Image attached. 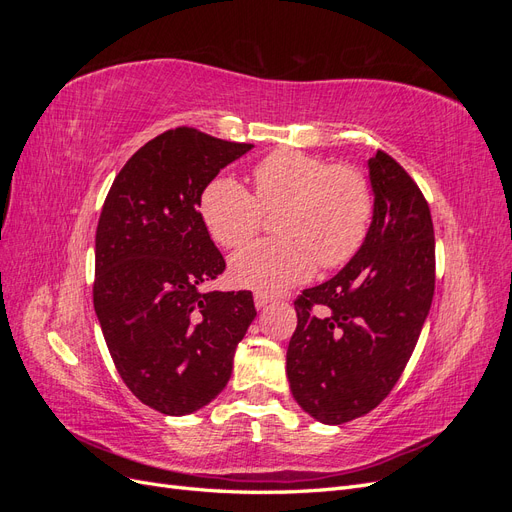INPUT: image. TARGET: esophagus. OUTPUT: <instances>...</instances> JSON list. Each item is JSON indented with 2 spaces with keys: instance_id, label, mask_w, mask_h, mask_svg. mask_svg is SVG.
I'll return each mask as SVG.
<instances>
[{
  "instance_id": "esophagus-1",
  "label": "esophagus",
  "mask_w": 512,
  "mask_h": 512,
  "mask_svg": "<svg viewBox=\"0 0 512 512\" xmlns=\"http://www.w3.org/2000/svg\"><path fill=\"white\" fill-rule=\"evenodd\" d=\"M271 301H273V299L269 297V294H265V292H256V294H254V305H256V309H265Z\"/></svg>"
}]
</instances>
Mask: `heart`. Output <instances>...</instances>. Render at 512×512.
Wrapping results in <instances>:
<instances>
[{
	"mask_svg": "<svg viewBox=\"0 0 512 512\" xmlns=\"http://www.w3.org/2000/svg\"><path fill=\"white\" fill-rule=\"evenodd\" d=\"M256 196L230 175L215 177L200 196V218L222 247H243L262 224V209L279 211L280 239L245 247L230 260L232 282L282 292L333 269L363 245L374 194L356 168L331 166L303 151L280 149L254 166Z\"/></svg>",
	"mask_w": 512,
	"mask_h": 512,
	"instance_id": "obj_1",
	"label": "heart"
}]
</instances>
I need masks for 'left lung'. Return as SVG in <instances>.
I'll return each instance as SVG.
<instances>
[{
	"label": "left lung",
	"mask_w": 512,
	"mask_h": 512,
	"mask_svg": "<svg viewBox=\"0 0 512 512\" xmlns=\"http://www.w3.org/2000/svg\"><path fill=\"white\" fill-rule=\"evenodd\" d=\"M367 168L374 215L363 245L329 282L294 301L290 391L324 425L359 418L391 393L433 299L436 241L425 196L384 151Z\"/></svg>",
	"instance_id": "left-lung-1"
}]
</instances>
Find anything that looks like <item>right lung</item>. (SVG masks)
Masks as SVG:
<instances>
[{
  "label": "right lung",
  "instance_id": "obj_1",
  "mask_svg": "<svg viewBox=\"0 0 512 512\" xmlns=\"http://www.w3.org/2000/svg\"><path fill=\"white\" fill-rule=\"evenodd\" d=\"M254 145L168 130L115 177L96 230L94 307L128 389L168 416L222 393L256 318L252 292H205L226 262L196 211L207 185Z\"/></svg>",
  "mask_w": 512,
  "mask_h": 512
}]
</instances>
